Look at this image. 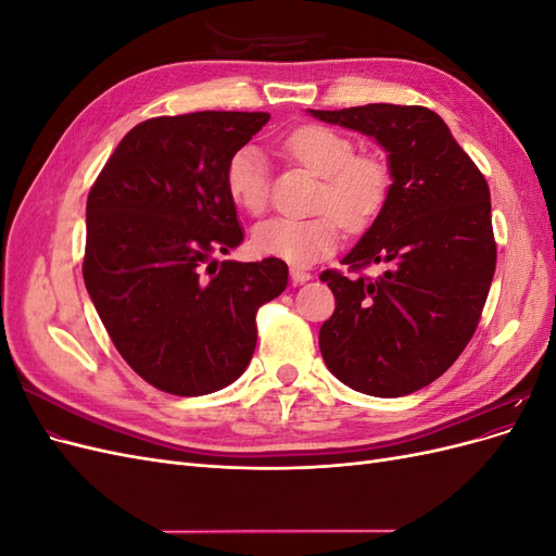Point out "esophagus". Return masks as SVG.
I'll list each match as a JSON object with an SVG mask.
<instances>
[{"label":"esophagus","instance_id":"34e87169","mask_svg":"<svg viewBox=\"0 0 556 556\" xmlns=\"http://www.w3.org/2000/svg\"><path fill=\"white\" fill-rule=\"evenodd\" d=\"M290 278H292V285H304V282L311 280V271H306V268L292 266L290 268Z\"/></svg>","mask_w":556,"mask_h":556}]
</instances>
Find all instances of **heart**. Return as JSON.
Masks as SVG:
<instances>
[{
    "mask_svg": "<svg viewBox=\"0 0 556 556\" xmlns=\"http://www.w3.org/2000/svg\"><path fill=\"white\" fill-rule=\"evenodd\" d=\"M285 155L323 178L313 217H271L252 229L257 255L290 264H311L336 250L343 229L371 227L392 194V169L382 155L355 153L345 134L327 125H301L282 141ZM225 190L241 211L260 215L268 201V166L255 146L233 153L225 169Z\"/></svg>",
    "mask_w": 556,
    "mask_h": 556,
    "instance_id": "b5f03b06",
    "label": "heart"
}]
</instances>
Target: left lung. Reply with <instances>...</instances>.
<instances>
[{"label": "left lung", "mask_w": 556, "mask_h": 556, "mask_svg": "<svg viewBox=\"0 0 556 556\" xmlns=\"http://www.w3.org/2000/svg\"><path fill=\"white\" fill-rule=\"evenodd\" d=\"M308 113L376 139L392 169L384 211L341 262L357 276L319 274L336 296L319 350L352 390L413 394L447 371L480 323L496 268L490 188L443 117L425 106ZM368 263L386 274L362 277Z\"/></svg>", "instance_id": "8db88e82"}]
</instances>
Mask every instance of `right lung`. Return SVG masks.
<instances>
[{"label": "right lung", "instance_id": "right-lung-1", "mask_svg": "<svg viewBox=\"0 0 556 556\" xmlns=\"http://www.w3.org/2000/svg\"><path fill=\"white\" fill-rule=\"evenodd\" d=\"M268 117H150L125 134L88 194V294L123 359L166 394L237 380L257 345L260 306L288 288L282 260H215L243 241L227 162Z\"/></svg>", "mask_w": 556, "mask_h": 556}]
</instances>
